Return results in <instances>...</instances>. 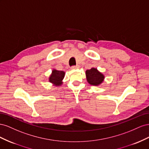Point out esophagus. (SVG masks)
<instances>
[{"label": "esophagus", "instance_id": "1", "mask_svg": "<svg viewBox=\"0 0 149 149\" xmlns=\"http://www.w3.org/2000/svg\"><path fill=\"white\" fill-rule=\"evenodd\" d=\"M79 65H75V66H72L71 67V69H78V68H79Z\"/></svg>", "mask_w": 149, "mask_h": 149}]
</instances>
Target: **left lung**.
<instances>
[{
	"label": "left lung",
	"instance_id": "left-lung-1",
	"mask_svg": "<svg viewBox=\"0 0 149 149\" xmlns=\"http://www.w3.org/2000/svg\"><path fill=\"white\" fill-rule=\"evenodd\" d=\"M87 80L89 84L92 86H98L104 82L105 76L96 68H91V69L86 71Z\"/></svg>",
	"mask_w": 149,
	"mask_h": 149
}]
</instances>
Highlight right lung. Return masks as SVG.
<instances>
[{
	"mask_svg": "<svg viewBox=\"0 0 149 149\" xmlns=\"http://www.w3.org/2000/svg\"><path fill=\"white\" fill-rule=\"evenodd\" d=\"M65 72L62 70H57L56 69H53L52 74H50L49 78V80L50 83L55 86H61L63 84V79L65 76Z\"/></svg>",
	"mask_w": 149,
	"mask_h": 149,
	"instance_id": "add662e5",
	"label": "right lung"
}]
</instances>
